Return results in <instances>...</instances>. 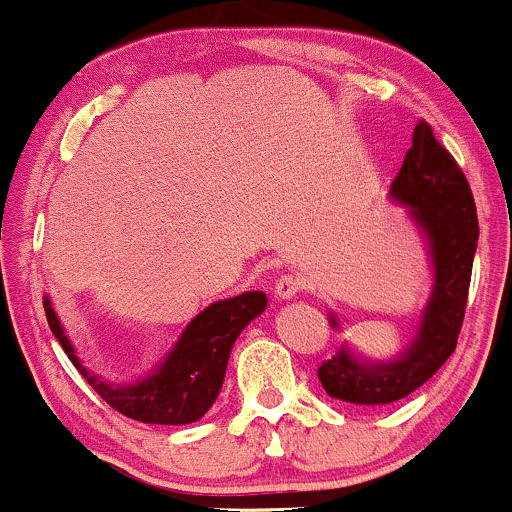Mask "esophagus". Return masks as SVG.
<instances>
[{"label":"esophagus","instance_id":"34e87169","mask_svg":"<svg viewBox=\"0 0 512 512\" xmlns=\"http://www.w3.org/2000/svg\"><path fill=\"white\" fill-rule=\"evenodd\" d=\"M303 284L301 279H296V276L286 274V276H279L274 284V296L281 298V301H289V298H296L298 293H301Z\"/></svg>","mask_w":512,"mask_h":512}]
</instances>
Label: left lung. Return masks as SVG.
I'll list each match as a JSON object with an SVG mask.
<instances>
[{"mask_svg": "<svg viewBox=\"0 0 512 512\" xmlns=\"http://www.w3.org/2000/svg\"><path fill=\"white\" fill-rule=\"evenodd\" d=\"M392 197L414 209L411 214L431 240L436 284L419 337L402 358L363 366L339 351V356L317 368L327 395L363 407H378L411 395L455 351L479 240L477 207L469 182L426 120L414 129L411 149L392 180Z\"/></svg>", "mask_w": 512, "mask_h": 512, "instance_id": "left-lung-1", "label": "left lung"}]
</instances>
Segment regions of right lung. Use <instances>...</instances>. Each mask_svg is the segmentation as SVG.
I'll list each match as a JSON object with an SVG mask.
<instances>
[{"label": "right lung", "mask_w": 512, "mask_h": 512, "mask_svg": "<svg viewBox=\"0 0 512 512\" xmlns=\"http://www.w3.org/2000/svg\"><path fill=\"white\" fill-rule=\"evenodd\" d=\"M43 305L50 330L62 344L64 354L110 407L142 424L180 426L202 419L219 397L233 342L252 317L267 308V296L260 291H248L209 305L187 325L180 342L170 351L166 363L156 370V375L132 387L108 385L88 373L76 358L48 298Z\"/></svg>", "instance_id": "1"}]
</instances>
